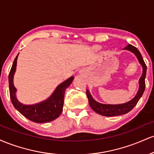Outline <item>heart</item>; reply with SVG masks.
Segmentation results:
<instances>
[{
	"label": "heart",
	"mask_w": 154,
	"mask_h": 154,
	"mask_svg": "<svg viewBox=\"0 0 154 154\" xmlns=\"http://www.w3.org/2000/svg\"><path fill=\"white\" fill-rule=\"evenodd\" d=\"M96 48H97V49H98V47H96Z\"/></svg>",
	"instance_id": "1"
}]
</instances>
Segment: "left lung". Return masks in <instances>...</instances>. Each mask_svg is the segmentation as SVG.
<instances>
[{
    "instance_id": "8db88e82",
    "label": "left lung",
    "mask_w": 154,
    "mask_h": 154,
    "mask_svg": "<svg viewBox=\"0 0 154 154\" xmlns=\"http://www.w3.org/2000/svg\"><path fill=\"white\" fill-rule=\"evenodd\" d=\"M124 49L131 51L135 55L136 57L138 59V61L141 64L143 67V74L140 78L139 79V89L137 91V94L132 100L130 101L127 102L125 103L122 104H115V105H112V104H103L97 102L96 100L93 99L92 95L90 93L88 90H87V96L88 98V102H89L90 106L93 109L95 112L97 114H100L102 116H118L121 115V114H125L128 113L135 107V106L137 104L140 98H141L143 92L145 91V88H146V83H145V78H146V65L143 59L142 56H141L140 51L137 50V48H135L133 45L129 44L128 46H126Z\"/></svg>"
}]
</instances>
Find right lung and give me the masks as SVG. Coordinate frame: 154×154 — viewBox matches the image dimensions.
<instances>
[{
  "label": "right lung",
  "instance_id": "1",
  "mask_svg": "<svg viewBox=\"0 0 154 154\" xmlns=\"http://www.w3.org/2000/svg\"><path fill=\"white\" fill-rule=\"evenodd\" d=\"M19 54L15 58L8 75L10 98L13 106L26 119L36 123L48 122L59 116L63 111L65 91L71 85L74 77H69L56 88L53 94L46 100L32 105H25L19 101L16 96L17 89L14 85V75L16 72Z\"/></svg>",
  "mask_w": 154,
  "mask_h": 154
}]
</instances>
